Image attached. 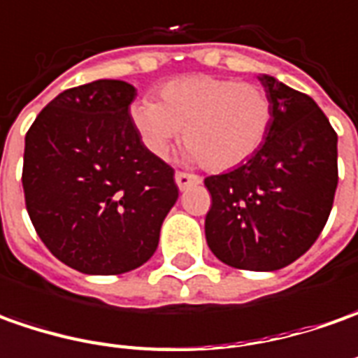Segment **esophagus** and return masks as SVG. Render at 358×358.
<instances>
[{"mask_svg": "<svg viewBox=\"0 0 358 358\" xmlns=\"http://www.w3.org/2000/svg\"><path fill=\"white\" fill-rule=\"evenodd\" d=\"M176 184H178L180 190H188L190 186H196V184H200L202 178L200 176H196V174H188V172H176Z\"/></svg>", "mask_w": 358, "mask_h": 358, "instance_id": "34e87169", "label": "esophagus"}]
</instances>
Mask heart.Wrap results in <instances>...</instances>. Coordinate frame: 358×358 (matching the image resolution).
<instances>
[{
  "label": "heart",
  "instance_id": "obj_1",
  "mask_svg": "<svg viewBox=\"0 0 358 358\" xmlns=\"http://www.w3.org/2000/svg\"><path fill=\"white\" fill-rule=\"evenodd\" d=\"M129 117L142 146L156 158H166L184 128L186 158L222 172L257 155L271 130L273 105L253 83L190 75L168 80L158 91V103H132Z\"/></svg>",
  "mask_w": 358,
  "mask_h": 358
}]
</instances>
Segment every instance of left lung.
Instances as JSON below:
<instances>
[{
  "mask_svg": "<svg viewBox=\"0 0 358 358\" xmlns=\"http://www.w3.org/2000/svg\"><path fill=\"white\" fill-rule=\"evenodd\" d=\"M273 105L264 146L245 164L203 180L212 194L206 241L220 262L275 271L307 252L333 208L337 132L311 96L259 75Z\"/></svg>",
  "mask_w": 358,
  "mask_h": 358,
  "instance_id": "left-lung-1",
  "label": "left lung"
}]
</instances>
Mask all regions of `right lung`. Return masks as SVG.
<instances>
[{"label": "right lung", "instance_id": "1", "mask_svg": "<svg viewBox=\"0 0 358 358\" xmlns=\"http://www.w3.org/2000/svg\"><path fill=\"white\" fill-rule=\"evenodd\" d=\"M134 96L117 79L67 89L25 136L21 182L35 231L59 262L87 275L146 264L178 200L174 170L130 124Z\"/></svg>", "mask_w": 358, "mask_h": 358}]
</instances>
